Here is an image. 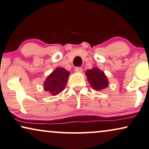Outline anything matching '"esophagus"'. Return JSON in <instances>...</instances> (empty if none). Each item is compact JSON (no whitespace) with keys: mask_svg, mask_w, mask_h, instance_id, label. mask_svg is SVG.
<instances>
[{"mask_svg":"<svg viewBox=\"0 0 149 149\" xmlns=\"http://www.w3.org/2000/svg\"><path fill=\"white\" fill-rule=\"evenodd\" d=\"M74 71H76V72H77V73H81L83 71V69H82V67H76V68L74 69Z\"/></svg>","mask_w":149,"mask_h":149,"instance_id":"obj_1","label":"esophagus"}]
</instances>
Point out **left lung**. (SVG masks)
Segmentation results:
<instances>
[{
	"label": "left lung",
	"instance_id": "8db88e82",
	"mask_svg": "<svg viewBox=\"0 0 149 149\" xmlns=\"http://www.w3.org/2000/svg\"><path fill=\"white\" fill-rule=\"evenodd\" d=\"M89 84L94 90L100 91L108 87L109 82L104 72L97 67H93L92 69H87L86 71Z\"/></svg>",
	"mask_w": 149,
	"mask_h": 149
}]
</instances>
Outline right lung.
Returning <instances> with one entry per match:
<instances>
[{
	"instance_id": "add662e5",
	"label": "right lung",
	"mask_w": 149,
	"mask_h": 149,
	"mask_svg": "<svg viewBox=\"0 0 149 149\" xmlns=\"http://www.w3.org/2000/svg\"><path fill=\"white\" fill-rule=\"evenodd\" d=\"M70 73L62 67H57L47 77L43 88L52 95H56L64 90Z\"/></svg>"
}]
</instances>
